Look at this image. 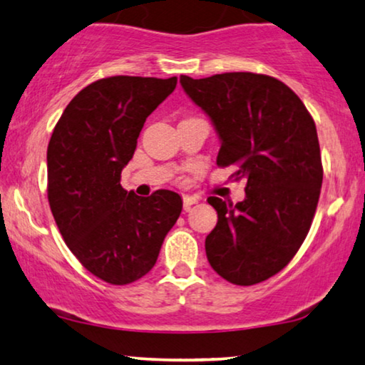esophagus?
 <instances>
[{
	"label": "esophagus",
	"mask_w": 365,
	"mask_h": 365,
	"mask_svg": "<svg viewBox=\"0 0 365 365\" xmlns=\"http://www.w3.org/2000/svg\"><path fill=\"white\" fill-rule=\"evenodd\" d=\"M199 202V197H196V196H184L182 197V204H184V209H187L192 206V204H197Z\"/></svg>",
	"instance_id": "34e87169"
}]
</instances>
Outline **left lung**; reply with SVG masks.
<instances>
[{
	"mask_svg": "<svg viewBox=\"0 0 365 365\" xmlns=\"http://www.w3.org/2000/svg\"><path fill=\"white\" fill-rule=\"evenodd\" d=\"M179 83L221 138L217 166L234 164L236 181H246L242 202L207 197L217 211L207 261L237 286L266 281L296 256L316 214L324 174L316 123L297 94L267 74Z\"/></svg>",
	"mask_w": 365,
	"mask_h": 365,
	"instance_id": "1",
	"label": "left lung"
}]
</instances>
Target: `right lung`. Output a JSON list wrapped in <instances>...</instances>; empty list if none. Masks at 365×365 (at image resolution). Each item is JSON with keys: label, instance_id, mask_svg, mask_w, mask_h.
I'll list each match as a JSON object with an SVG mask.
<instances>
[{"label": "right lung", "instance_id": "1", "mask_svg": "<svg viewBox=\"0 0 365 365\" xmlns=\"http://www.w3.org/2000/svg\"><path fill=\"white\" fill-rule=\"evenodd\" d=\"M178 78L111 76L81 89L48 144V201L59 232L83 267L113 286L151 271L182 209L181 196L149 197L121 186L146 118Z\"/></svg>", "mask_w": 365, "mask_h": 365}]
</instances>
